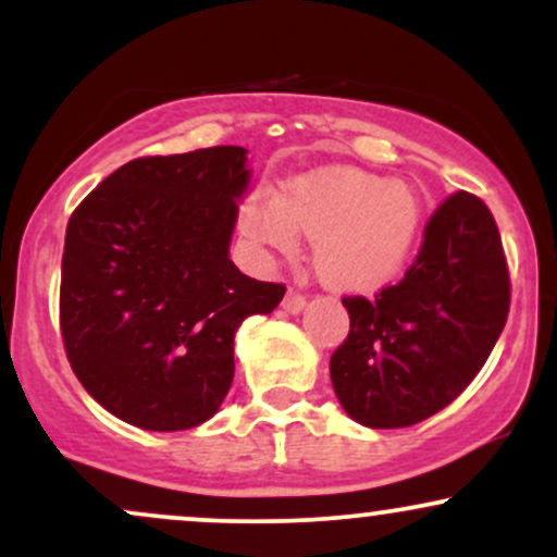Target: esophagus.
Returning a JSON list of instances; mask_svg holds the SVG:
<instances>
[{
	"instance_id": "34e87169",
	"label": "esophagus",
	"mask_w": 557,
	"mask_h": 557,
	"mask_svg": "<svg viewBox=\"0 0 557 557\" xmlns=\"http://www.w3.org/2000/svg\"><path fill=\"white\" fill-rule=\"evenodd\" d=\"M304 306H306V298L300 296V293H296V290L285 293L283 309L287 311V314H300V311H304Z\"/></svg>"
}]
</instances>
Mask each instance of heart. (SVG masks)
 <instances>
[{
    "label": "heart",
    "mask_w": 557,
    "mask_h": 557,
    "mask_svg": "<svg viewBox=\"0 0 557 557\" xmlns=\"http://www.w3.org/2000/svg\"><path fill=\"white\" fill-rule=\"evenodd\" d=\"M424 227V198L411 183L361 170H322L296 177L283 194L251 198L240 230L274 253H293L298 235L314 240L322 283L369 296L400 277Z\"/></svg>",
    "instance_id": "obj_1"
}]
</instances>
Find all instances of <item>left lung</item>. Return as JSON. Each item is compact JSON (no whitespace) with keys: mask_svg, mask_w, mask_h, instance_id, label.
<instances>
[{"mask_svg":"<svg viewBox=\"0 0 557 557\" xmlns=\"http://www.w3.org/2000/svg\"><path fill=\"white\" fill-rule=\"evenodd\" d=\"M343 306L350 332L330 376L345 413L369 430H400L443 411L484 367L508 319V264L490 209L453 194L406 277Z\"/></svg>","mask_w":557,"mask_h":557,"instance_id":"obj_1","label":"left lung"}]
</instances>
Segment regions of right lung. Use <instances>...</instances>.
<instances>
[{
    "label": "right lung",
    "instance_id": "add662e5",
    "mask_svg": "<svg viewBox=\"0 0 557 557\" xmlns=\"http://www.w3.org/2000/svg\"><path fill=\"white\" fill-rule=\"evenodd\" d=\"M243 146L133 159L67 222L60 324L70 367L112 417L149 432L203 424L233 385L235 332L285 285L230 259L251 185Z\"/></svg>",
    "mask_w": 557,
    "mask_h": 557
}]
</instances>
